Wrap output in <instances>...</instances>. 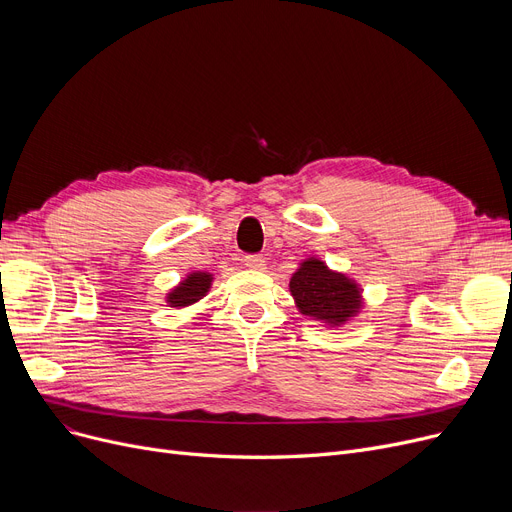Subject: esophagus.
I'll list each match as a JSON object with an SVG mask.
<instances>
[{
    "label": "esophagus",
    "mask_w": 512,
    "mask_h": 512,
    "mask_svg": "<svg viewBox=\"0 0 512 512\" xmlns=\"http://www.w3.org/2000/svg\"><path fill=\"white\" fill-rule=\"evenodd\" d=\"M242 261H245L249 270H263V267H265V259L261 255H247Z\"/></svg>",
    "instance_id": "esophagus-1"
}]
</instances>
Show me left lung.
<instances>
[{
	"label": "left lung",
	"instance_id": "8db88e82",
	"mask_svg": "<svg viewBox=\"0 0 512 512\" xmlns=\"http://www.w3.org/2000/svg\"><path fill=\"white\" fill-rule=\"evenodd\" d=\"M290 294L299 311L328 326L346 324L361 309V288L346 274L332 272L317 259H305L290 278Z\"/></svg>",
	"mask_w": 512,
	"mask_h": 512
}]
</instances>
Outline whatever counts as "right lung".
Here are the masks:
<instances>
[{"label":"right lung","instance_id":"add662e5","mask_svg":"<svg viewBox=\"0 0 512 512\" xmlns=\"http://www.w3.org/2000/svg\"><path fill=\"white\" fill-rule=\"evenodd\" d=\"M211 282H213V276L207 274V272L188 274L176 288H172L168 292L166 301H168L170 307H178V309L193 305V303L201 301L205 294L209 292Z\"/></svg>","mask_w":512,"mask_h":512}]
</instances>
